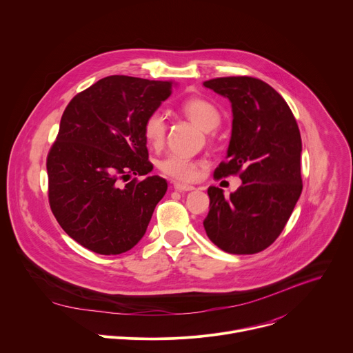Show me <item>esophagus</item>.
<instances>
[{"instance_id": "esophagus-1", "label": "esophagus", "mask_w": 353, "mask_h": 353, "mask_svg": "<svg viewBox=\"0 0 353 353\" xmlns=\"http://www.w3.org/2000/svg\"><path fill=\"white\" fill-rule=\"evenodd\" d=\"M173 188L176 191H180V192H184V191H192L194 187L192 185H187V184H180V183H174L173 184Z\"/></svg>"}]
</instances>
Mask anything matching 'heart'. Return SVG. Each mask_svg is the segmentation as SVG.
Wrapping results in <instances>:
<instances>
[{
    "label": "heart",
    "instance_id": "1",
    "mask_svg": "<svg viewBox=\"0 0 353 353\" xmlns=\"http://www.w3.org/2000/svg\"><path fill=\"white\" fill-rule=\"evenodd\" d=\"M180 109L191 123L204 131H211L221 123V113L218 108L204 97H190L184 100ZM166 131V117L162 112L155 110L145 119L142 132L146 143L150 148L159 149L165 143ZM198 166L199 165L196 162L176 155H168L158 163L161 173L174 181L181 183L192 181L196 176Z\"/></svg>",
    "mask_w": 353,
    "mask_h": 353
}]
</instances>
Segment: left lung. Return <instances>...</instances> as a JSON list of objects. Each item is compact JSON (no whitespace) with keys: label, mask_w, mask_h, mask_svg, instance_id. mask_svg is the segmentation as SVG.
<instances>
[{"label":"left lung","mask_w":353,"mask_h":353,"mask_svg":"<svg viewBox=\"0 0 353 353\" xmlns=\"http://www.w3.org/2000/svg\"><path fill=\"white\" fill-rule=\"evenodd\" d=\"M204 86L232 103V137L226 161L214 177L239 174L241 185L228 198L208 188L210 240L230 254H256L283 230L301 194V138L283 97L253 77H225Z\"/></svg>","instance_id":"left-lung-1"}]
</instances>
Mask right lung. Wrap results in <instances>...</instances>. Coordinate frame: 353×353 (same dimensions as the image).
I'll list each match as a JSON object with an SVG mask.
<instances>
[{
    "label": "right lung",
    "mask_w": 353,
    "mask_h": 353,
    "mask_svg": "<svg viewBox=\"0 0 353 353\" xmlns=\"http://www.w3.org/2000/svg\"><path fill=\"white\" fill-rule=\"evenodd\" d=\"M173 82L112 75L72 97L47 155L48 203L64 232L103 256L131 250L145 234L168 183L143 180L145 119L172 94Z\"/></svg>",
    "instance_id": "1"
}]
</instances>
